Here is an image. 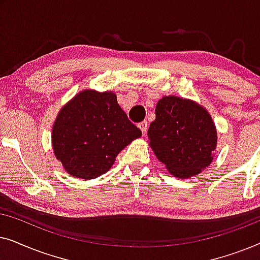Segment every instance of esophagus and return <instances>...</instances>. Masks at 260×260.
Returning a JSON list of instances; mask_svg holds the SVG:
<instances>
[{
  "label": "esophagus",
  "mask_w": 260,
  "mask_h": 260,
  "mask_svg": "<svg viewBox=\"0 0 260 260\" xmlns=\"http://www.w3.org/2000/svg\"><path fill=\"white\" fill-rule=\"evenodd\" d=\"M138 127H140L141 131L143 134L147 133V130H148V122H147V120H143V122H141L140 124H138Z\"/></svg>",
  "instance_id": "obj_1"
}]
</instances>
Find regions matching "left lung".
<instances>
[{"label": "left lung", "instance_id": "obj_1", "mask_svg": "<svg viewBox=\"0 0 260 260\" xmlns=\"http://www.w3.org/2000/svg\"><path fill=\"white\" fill-rule=\"evenodd\" d=\"M148 129L149 147L177 179L200 174L214 158L218 134L212 116L191 99L165 95Z\"/></svg>", "mask_w": 260, "mask_h": 260}]
</instances>
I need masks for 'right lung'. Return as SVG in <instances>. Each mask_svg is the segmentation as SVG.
I'll return each mask as SVG.
<instances>
[{"label":"right lung","mask_w":260,"mask_h":260,"mask_svg":"<svg viewBox=\"0 0 260 260\" xmlns=\"http://www.w3.org/2000/svg\"><path fill=\"white\" fill-rule=\"evenodd\" d=\"M141 136L116 93L86 88L60 109L52 127V147L66 173L92 180L109 172L117 155Z\"/></svg>","instance_id":"obj_1"}]
</instances>
